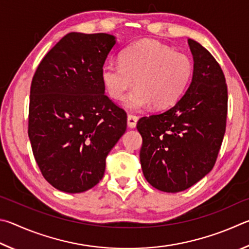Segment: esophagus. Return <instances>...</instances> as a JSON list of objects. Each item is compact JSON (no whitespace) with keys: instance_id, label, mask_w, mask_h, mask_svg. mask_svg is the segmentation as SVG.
Returning a JSON list of instances; mask_svg holds the SVG:
<instances>
[{"instance_id":"1","label":"esophagus","mask_w":249,"mask_h":249,"mask_svg":"<svg viewBox=\"0 0 249 249\" xmlns=\"http://www.w3.org/2000/svg\"><path fill=\"white\" fill-rule=\"evenodd\" d=\"M128 127L134 129L137 125V122H138V117L134 116V115H128Z\"/></svg>"}]
</instances>
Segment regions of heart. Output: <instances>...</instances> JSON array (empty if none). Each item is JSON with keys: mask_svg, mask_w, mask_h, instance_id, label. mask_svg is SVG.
<instances>
[{"mask_svg": "<svg viewBox=\"0 0 249 249\" xmlns=\"http://www.w3.org/2000/svg\"><path fill=\"white\" fill-rule=\"evenodd\" d=\"M194 72L189 56L155 40H142L128 47L120 54V62H107L102 80L108 95L124 100L134 85L124 107L142 111L154 106L165 109L178 102L188 86Z\"/></svg>", "mask_w": 249, "mask_h": 249, "instance_id": "heart-1", "label": "heart"}]
</instances>
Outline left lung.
I'll list each match as a JSON object with an SVG mask.
<instances>
[{"label":"left lung","mask_w":249,"mask_h":249,"mask_svg":"<svg viewBox=\"0 0 249 249\" xmlns=\"http://www.w3.org/2000/svg\"><path fill=\"white\" fill-rule=\"evenodd\" d=\"M194 72L185 95L158 115L143 117L140 162L145 179L165 193H179L211 172L223 141L228 86L219 63L193 39Z\"/></svg>","instance_id":"1"}]
</instances>
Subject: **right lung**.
<instances>
[{
    "label": "right lung",
    "mask_w": 249,
    "mask_h": 249,
    "mask_svg": "<svg viewBox=\"0 0 249 249\" xmlns=\"http://www.w3.org/2000/svg\"><path fill=\"white\" fill-rule=\"evenodd\" d=\"M117 39L70 33L45 55L30 87L28 137L43 177L78 194L102 179L127 113L106 95L102 69Z\"/></svg>",
    "instance_id": "1"
}]
</instances>
